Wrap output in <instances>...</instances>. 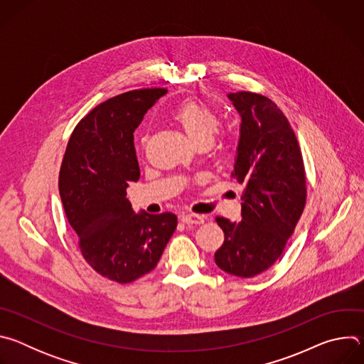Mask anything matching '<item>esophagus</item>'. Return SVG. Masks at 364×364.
<instances>
[{"label":"esophagus","mask_w":364,"mask_h":364,"mask_svg":"<svg viewBox=\"0 0 364 364\" xmlns=\"http://www.w3.org/2000/svg\"><path fill=\"white\" fill-rule=\"evenodd\" d=\"M181 222L186 225H201L204 222V219L198 215L194 213H188V215H183L181 216Z\"/></svg>","instance_id":"obj_1"}]
</instances>
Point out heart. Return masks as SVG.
<instances>
[{"mask_svg": "<svg viewBox=\"0 0 364 364\" xmlns=\"http://www.w3.org/2000/svg\"><path fill=\"white\" fill-rule=\"evenodd\" d=\"M171 117L183 127L194 144L210 142L220 125L218 112L198 99H186L180 102L173 108Z\"/></svg>", "mask_w": 364, "mask_h": 364, "instance_id": "obj_1", "label": "heart"}]
</instances>
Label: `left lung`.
I'll list each match as a JSON object with an SVG mask.
<instances>
[{
	"instance_id": "obj_1",
	"label": "left lung",
	"mask_w": 364,
	"mask_h": 364,
	"mask_svg": "<svg viewBox=\"0 0 364 364\" xmlns=\"http://www.w3.org/2000/svg\"><path fill=\"white\" fill-rule=\"evenodd\" d=\"M242 117L232 177L245 184L242 220L216 218L225 242L216 265L235 277L252 278L269 269L282 255L304 212L305 168L287 117L264 95L229 93Z\"/></svg>"
}]
</instances>
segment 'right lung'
Masks as SVG:
<instances>
[{"label": "right lung", "mask_w": 364, "mask_h": 364, "mask_svg": "<svg viewBox=\"0 0 364 364\" xmlns=\"http://www.w3.org/2000/svg\"><path fill=\"white\" fill-rule=\"evenodd\" d=\"M167 89H138L93 108L73 129L59 174L68 220L85 261L102 277L129 284L157 267L177 228L174 213H135L127 198L139 166L134 131Z\"/></svg>", "instance_id": "right-lung-1"}]
</instances>
